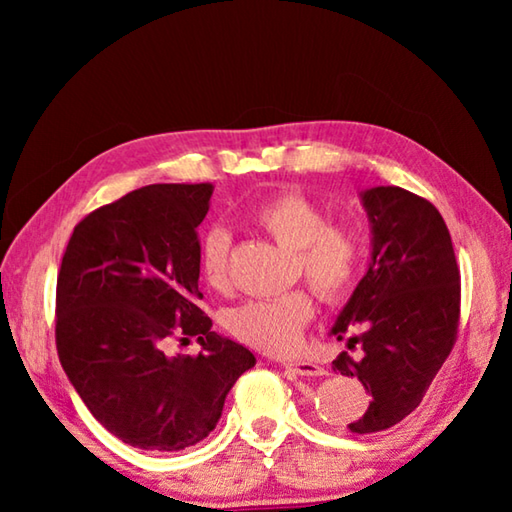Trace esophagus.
Masks as SVG:
<instances>
[{"label":"esophagus","mask_w":512,"mask_h":512,"mask_svg":"<svg viewBox=\"0 0 512 512\" xmlns=\"http://www.w3.org/2000/svg\"><path fill=\"white\" fill-rule=\"evenodd\" d=\"M282 366L293 370L296 375H305V377L325 375L323 366H318V363H314V361H305V359H287V361H282Z\"/></svg>","instance_id":"1"}]
</instances>
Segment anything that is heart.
<instances>
[{"instance_id": "obj_1", "label": "heart", "mask_w": 512, "mask_h": 512, "mask_svg": "<svg viewBox=\"0 0 512 512\" xmlns=\"http://www.w3.org/2000/svg\"><path fill=\"white\" fill-rule=\"evenodd\" d=\"M255 223L277 244L296 250L298 268L320 298L336 302L357 282L361 268L359 232L343 223H329L323 207L300 192L268 198L253 212ZM232 237L223 225L203 235L198 262L212 289L228 284V259ZM314 316L307 291L296 289L275 298L248 300L225 314V325L239 341L273 354L298 348L302 329Z\"/></svg>"}]
</instances>
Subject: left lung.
<instances>
[{"label": "left lung", "instance_id": "8db88e82", "mask_svg": "<svg viewBox=\"0 0 512 512\" xmlns=\"http://www.w3.org/2000/svg\"><path fill=\"white\" fill-rule=\"evenodd\" d=\"M370 223V262L336 323L348 350L332 368L357 377L370 404L352 433L391 429L418 409L454 348L461 314V273L443 216L402 187L361 192Z\"/></svg>", "mask_w": 512, "mask_h": 512}]
</instances>
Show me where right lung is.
Returning <instances> with one entry per match:
<instances>
[{
    "mask_svg": "<svg viewBox=\"0 0 512 512\" xmlns=\"http://www.w3.org/2000/svg\"><path fill=\"white\" fill-rule=\"evenodd\" d=\"M212 185H146L76 225L56 287V348L90 413L126 445L180 452L207 438L255 366L196 305L198 235ZM192 335L198 358L163 352Z\"/></svg>",
    "mask_w": 512,
    "mask_h": 512,
    "instance_id": "right-lung-1",
    "label": "right lung"
}]
</instances>
